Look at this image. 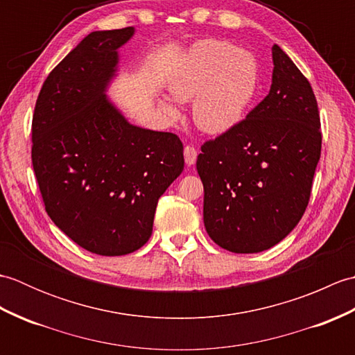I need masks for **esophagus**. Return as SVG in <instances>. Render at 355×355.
<instances>
[{"instance_id": "1", "label": "esophagus", "mask_w": 355, "mask_h": 355, "mask_svg": "<svg viewBox=\"0 0 355 355\" xmlns=\"http://www.w3.org/2000/svg\"><path fill=\"white\" fill-rule=\"evenodd\" d=\"M197 149H195L193 146H186L184 148V162L187 166H192L195 164V162H197Z\"/></svg>"}]
</instances>
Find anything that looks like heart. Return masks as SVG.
<instances>
[{
	"label": "heart",
	"instance_id": "heart-1",
	"mask_svg": "<svg viewBox=\"0 0 355 355\" xmlns=\"http://www.w3.org/2000/svg\"><path fill=\"white\" fill-rule=\"evenodd\" d=\"M258 80V62L250 51L227 41L207 40L191 50L169 89L178 102L195 99L192 116L201 131L221 134L243 119ZM163 110L171 119L180 116L172 102H164Z\"/></svg>",
	"mask_w": 355,
	"mask_h": 355
}]
</instances>
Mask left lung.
<instances>
[{
    "mask_svg": "<svg viewBox=\"0 0 355 355\" xmlns=\"http://www.w3.org/2000/svg\"><path fill=\"white\" fill-rule=\"evenodd\" d=\"M270 93L232 130L205 141L197 171L205 227L233 253H258L296 227L308 206L322 149L310 82L273 45Z\"/></svg>",
    "mask_w": 355,
    "mask_h": 355,
    "instance_id": "8db88e82",
    "label": "left lung"
}]
</instances>
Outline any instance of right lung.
Listing matches in <instances>:
<instances>
[{"instance_id":"1","label":"right lung","mask_w":355,"mask_h":355,"mask_svg":"<svg viewBox=\"0 0 355 355\" xmlns=\"http://www.w3.org/2000/svg\"><path fill=\"white\" fill-rule=\"evenodd\" d=\"M132 27L93 32L44 80L32 164L45 212L85 250L122 256L153 233L158 198L184 168L175 134L126 122L105 96Z\"/></svg>"}]
</instances>
